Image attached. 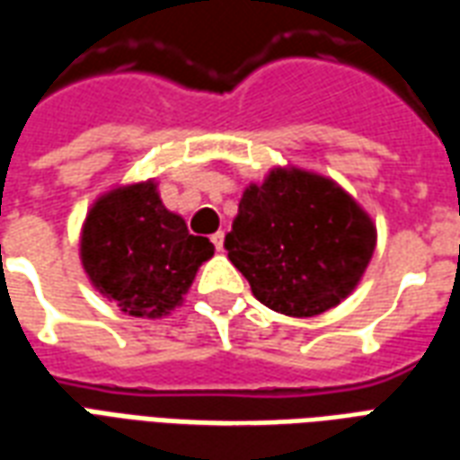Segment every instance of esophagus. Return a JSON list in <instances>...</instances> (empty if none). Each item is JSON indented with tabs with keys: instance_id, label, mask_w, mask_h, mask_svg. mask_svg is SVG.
<instances>
[{
	"instance_id": "esophagus-1",
	"label": "esophagus",
	"mask_w": 460,
	"mask_h": 460,
	"mask_svg": "<svg viewBox=\"0 0 460 460\" xmlns=\"http://www.w3.org/2000/svg\"><path fill=\"white\" fill-rule=\"evenodd\" d=\"M211 243L217 246V251H224V231H217V234L211 236Z\"/></svg>"
}]
</instances>
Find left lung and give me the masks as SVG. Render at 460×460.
<instances>
[{"label": "left lung", "instance_id": "obj_1", "mask_svg": "<svg viewBox=\"0 0 460 460\" xmlns=\"http://www.w3.org/2000/svg\"><path fill=\"white\" fill-rule=\"evenodd\" d=\"M375 243V224L342 187L296 167L251 184L224 239L251 293L290 318H313L347 298Z\"/></svg>", "mask_w": 460, "mask_h": 460}]
</instances>
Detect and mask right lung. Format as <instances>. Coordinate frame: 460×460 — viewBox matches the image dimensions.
<instances>
[{
    "mask_svg": "<svg viewBox=\"0 0 460 460\" xmlns=\"http://www.w3.org/2000/svg\"><path fill=\"white\" fill-rule=\"evenodd\" d=\"M214 243L164 209L157 184L118 187L95 201L81 234V261L105 298L135 318H162L190 290Z\"/></svg>",
    "mask_w": 460,
    "mask_h": 460,
    "instance_id": "right-lung-1",
    "label": "right lung"
}]
</instances>
